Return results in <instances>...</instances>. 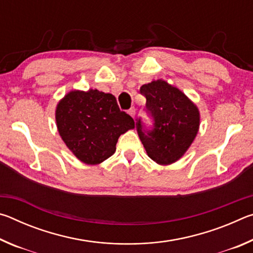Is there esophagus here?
<instances>
[{
    "instance_id": "1",
    "label": "esophagus",
    "mask_w": 253,
    "mask_h": 253,
    "mask_svg": "<svg viewBox=\"0 0 253 253\" xmlns=\"http://www.w3.org/2000/svg\"><path fill=\"white\" fill-rule=\"evenodd\" d=\"M127 113L129 114L132 118H134V117H135V115H136V110H135V108H130L129 110L127 111Z\"/></svg>"
}]
</instances>
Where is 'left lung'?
<instances>
[{"mask_svg":"<svg viewBox=\"0 0 253 253\" xmlns=\"http://www.w3.org/2000/svg\"><path fill=\"white\" fill-rule=\"evenodd\" d=\"M146 98V110L153 119L148 129L137 119L136 129L148 157L160 165L181 158L193 143L200 127V111L184 93L158 79L140 87Z\"/></svg>","mask_w":253,"mask_h":253,"instance_id":"obj_1","label":"left lung"}]
</instances>
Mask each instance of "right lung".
<instances>
[{
    "label": "right lung",
    "instance_id": "1",
    "mask_svg": "<svg viewBox=\"0 0 253 253\" xmlns=\"http://www.w3.org/2000/svg\"><path fill=\"white\" fill-rule=\"evenodd\" d=\"M55 122L67 147L88 165L109 158L119 136L135 128L134 119L119 109L115 96L97 89L67 93L57 105Z\"/></svg>",
    "mask_w": 253,
    "mask_h": 253
}]
</instances>
